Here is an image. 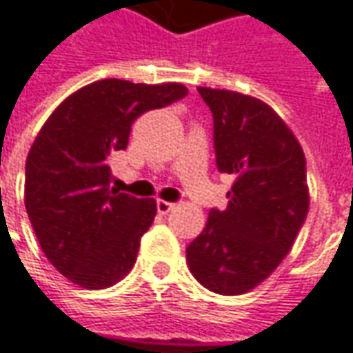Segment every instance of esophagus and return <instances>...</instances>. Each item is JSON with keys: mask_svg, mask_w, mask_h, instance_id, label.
<instances>
[{"mask_svg": "<svg viewBox=\"0 0 353 353\" xmlns=\"http://www.w3.org/2000/svg\"><path fill=\"white\" fill-rule=\"evenodd\" d=\"M174 208V204L168 203V201H157V210H159V214H167Z\"/></svg>", "mask_w": 353, "mask_h": 353, "instance_id": "34e87169", "label": "esophagus"}]
</instances>
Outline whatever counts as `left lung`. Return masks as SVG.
Returning a JSON list of instances; mask_svg holds the SVG:
<instances>
[{"label": "left lung", "mask_w": 353, "mask_h": 353, "mask_svg": "<svg viewBox=\"0 0 353 353\" xmlns=\"http://www.w3.org/2000/svg\"><path fill=\"white\" fill-rule=\"evenodd\" d=\"M214 119L221 172L232 174L228 206L212 208L186 248L192 276L210 292L236 296L278 268L310 208L306 157L288 125L264 101L199 87Z\"/></svg>", "instance_id": "1"}]
</instances>
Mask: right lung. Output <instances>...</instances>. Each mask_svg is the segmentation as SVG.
<instances>
[{
	"mask_svg": "<svg viewBox=\"0 0 353 353\" xmlns=\"http://www.w3.org/2000/svg\"><path fill=\"white\" fill-rule=\"evenodd\" d=\"M188 93L181 83L95 81L63 101L35 137L26 163V208L49 262L81 288L103 290L131 272L154 199L111 186V154L131 125Z\"/></svg>",
	"mask_w": 353,
	"mask_h": 353,
	"instance_id": "add662e5",
	"label": "right lung"
}]
</instances>
